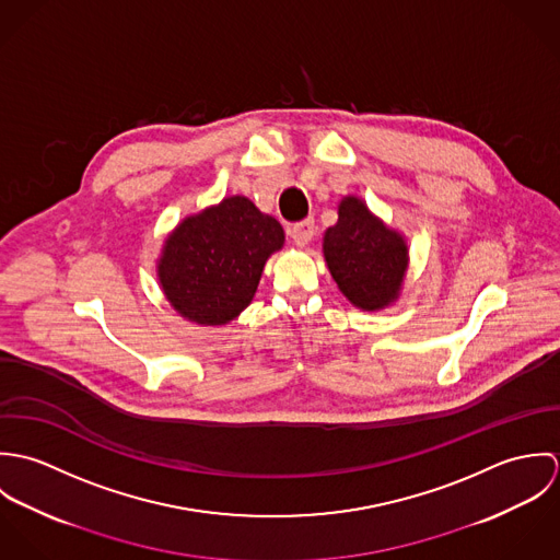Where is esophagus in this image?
<instances>
[{"label": "esophagus", "mask_w": 560, "mask_h": 560, "mask_svg": "<svg viewBox=\"0 0 560 560\" xmlns=\"http://www.w3.org/2000/svg\"><path fill=\"white\" fill-rule=\"evenodd\" d=\"M289 235H291V240H293L298 247H306L315 237V222L313 220H304V222L291 226Z\"/></svg>", "instance_id": "34e87169"}]
</instances>
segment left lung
I'll return each mask as SVG.
<instances>
[{"mask_svg":"<svg viewBox=\"0 0 560 560\" xmlns=\"http://www.w3.org/2000/svg\"><path fill=\"white\" fill-rule=\"evenodd\" d=\"M323 258L340 293L355 308L377 313L399 302L409 245L360 196L349 194L338 202V222L323 233Z\"/></svg>","mask_w":560,"mask_h":560,"instance_id":"1","label":"left lung"}]
</instances>
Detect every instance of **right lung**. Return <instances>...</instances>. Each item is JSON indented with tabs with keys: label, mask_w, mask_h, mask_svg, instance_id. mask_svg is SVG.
Instances as JSON below:
<instances>
[{
	"label": "right lung",
	"mask_w": 560,
	"mask_h": 560,
	"mask_svg": "<svg viewBox=\"0 0 560 560\" xmlns=\"http://www.w3.org/2000/svg\"><path fill=\"white\" fill-rule=\"evenodd\" d=\"M282 245L276 218L245 196H229L167 233L158 258L161 293L185 320L226 325L252 304L267 258Z\"/></svg>",
	"instance_id": "1"
}]
</instances>
